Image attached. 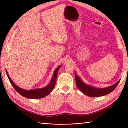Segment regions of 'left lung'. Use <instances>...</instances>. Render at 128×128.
Listing matches in <instances>:
<instances>
[{
	"label": "left lung",
	"mask_w": 128,
	"mask_h": 128,
	"mask_svg": "<svg viewBox=\"0 0 128 128\" xmlns=\"http://www.w3.org/2000/svg\"><path fill=\"white\" fill-rule=\"evenodd\" d=\"M75 78L76 81V84L78 88L84 94L90 97H94L104 96L106 94H110V92H112L116 88V87L117 86L118 84L120 82V80H119L117 82L114 84L113 85L108 87V88H94V87L86 85V84L82 82V81L81 80V78L78 76L75 72Z\"/></svg>",
	"instance_id": "obj_1"
}]
</instances>
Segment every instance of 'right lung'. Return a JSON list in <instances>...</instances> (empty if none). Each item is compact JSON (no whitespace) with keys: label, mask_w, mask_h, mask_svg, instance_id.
I'll use <instances>...</instances> for the list:
<instances>
[{"label":"right lung","mask_w":128,"mask_h":128,"mask_svg":"<svg viewBox=\"0 0 128 128\" xmlns=\"http://www.w3.org/2000/svg\"><path fill=\"white\" fill-rule=\"evenodd\" d=\"M61 66H58L56 69L55 71L54 72L53 76L52 78V80L50 82V83L48 85L44 87V88H40V89H34V90H25L18 88V86H16L14 82L11 79L9 74H8V72L6 71V75L8 76V78H9L10 82L12 84V87L15 88V90L17 91L19 94H20L21 96H22L28 98H33V99H37V98H41L44 97L48 94H50L52 91L53 90V88L55 86L56 83V80L57 77V74H58V70L60 68Z\"/></svg>","instance_id":"right-lung-1"}]
</instances>
